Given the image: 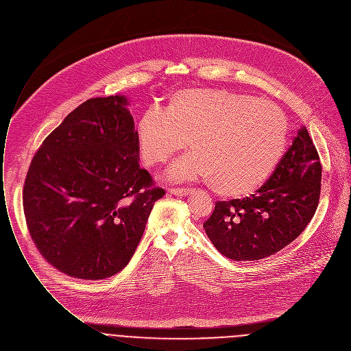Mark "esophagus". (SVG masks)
Listing matches in <instances>:
<instances>
[{
    "label": "esophagus",
    "mask_w": 351,
    "mask_h": 351,
    "mask_svg": "<svg viewBox=\"0 0 351 351\" xmlns=\"http://www.w3.org/2000/svg\"><path fill=\"white\" fill-rule=\"evenodd\" d=\"M169 193L173 196H188L191 193L189 189H169Z\"/></svg>",
    "instance_id": "34e87169"
}]
</instances>
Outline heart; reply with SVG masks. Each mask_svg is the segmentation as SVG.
Returning <instances> with one entry per match:
<instances>
[{"label":"heart","instance_id":"heart-1","mask_svg":"<svg viewBox=\"0 0 351 351\" xmlns=\"http://www.w3.org/2000/svg\"><path fill=\"white\" fill-rule=\"evenodd\" d=\"M287 118L272 102L222 88H185L165 110H145L136 123L141 162L155 167L186 145L191 154L166 171L174 182H210L218 195L238 199L261 188L287 148Z\"/></svg>","mask_w":351,"mask_h":351}]
</instances>
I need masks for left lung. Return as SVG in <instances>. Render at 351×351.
<instances>
[{
    "label": "left lung",
    "instance_id": "obj_1",
    "mask_svg": "<svg viewBox=\"0 0 351 351\" xmlns=\"http://www.w3.org/2000/svg\"><path fill=\"white\" fill-rule=\"evenodd\" d=\"M322 189V165L302 126L268 181L245 199L218 202L203 228L214 246L237 261L271 256L305 230Z\"/></svg>",
    "mask_w": 351,
    "mask_h": 351
}]
</instances>
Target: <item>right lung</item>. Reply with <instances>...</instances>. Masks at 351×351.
I'll use <instances>...</instances> for the list:
<instances>
[{"mask_svg": "<svg viewBox=\"0 0 351 351\" xmlns=\"http://www.w3.org/2000/svg\"><path fill=\"white\" fill-rule=\"evenodd\" d=\"M128 106L123 95L86 101L45 138L27 173L31 238L73 278L105 279L123 269L165 195L138 165Z\"/></svg>", "mask_w": 351, "mask_h": 351, "instance_id": "add662e5", "label": "right lung"}]
</instances>
